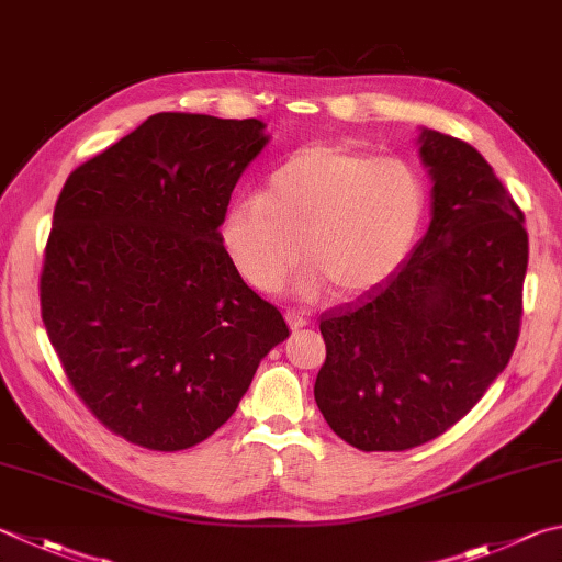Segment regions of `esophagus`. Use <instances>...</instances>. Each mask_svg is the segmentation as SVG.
Segmentation results:
<instances>
[{"label":"esophagus","instance_id":"esophagus-1","mask_svg":"<svg viewBox=\"0 0 562 562\" xmlns=\"http://www.w3.org/2000/svg\"><path fill=\"white\" fill-rule=\"evenodd\" d=\"M284 316H288L292 329H302V326L310 324V319L304 316V312H297V310H288V314H284Z\"/></svg>","mask_w":562,"mask_h":562}]
</instances>
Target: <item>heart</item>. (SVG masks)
Returning <instances> with one entry per match:
<instances>
[{
	"instance_id": "b5f03b06",
	"label": "heart",
	"mask_w": 562,
	"mask_h": 562,
	"mask_svg": "<svg viewBox=\"0 0 562 562\" xmlns=\"http://www.w3.org/2000/svg\"><path fill=\"white\" fill-rule=\"evenodd\" d=\"M427 189L403 159L314 145L294 151L260 193L236 199L221 236L246 280L278 290L300 260L312 268L302 290L326 280L336 294H356L391 274L417 238Z\"/></svg>"
}]
</instances>
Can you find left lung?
<instances>
[{"label":"left lung","mask_w":562,"mask_h":562,"mask_svg":"<svg viewBox=\"0 0 562 562\" xmlns=\"http://www.w3.org/2000/svg\"><path fill=\"white\" fill-rule=\"evenodd\" d=\"M432 221L401 268L326 312L314 401L363 452L435 440L506 369L524 316V211L467 142L423 130Z\"/></svg>","instance_id":"1"}]
</instances>
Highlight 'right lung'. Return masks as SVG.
I'll return each instance as SVG.
<instances>
[{"label":"right lung","mask_w":562,"mask_h":562,"mask_svg":"<svg viewBox=\"0 0 562 562\" xmlns=\"http://www.w3.org/2000/svg\"><path fill=\"white\" fill-rule=\"evenodd\" d=\"M260 120L157 112L70 171L38 280L68 383L110 432L155 452L211 437L290 336L223 246Z\"/></svg>","instance_id":"1"}]
</instances>
